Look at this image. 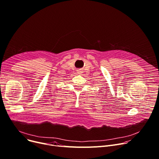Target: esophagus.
<instances>
[{
	"label": "esophagus",
	"mask_w": 159,
	"mask_h": 159,
	"mask_svg": "<svg viewBox=\"0 0 159 159\" xmlns=\"http://www.w3.org/2000/svg\"><path fill=\"white\" fill-rule=\"evenodd\" d=\"M77 74H82V71H81V70H77Z\"/></svg>",
	"instance_id": "esophagus-1"
}]
</instances>
